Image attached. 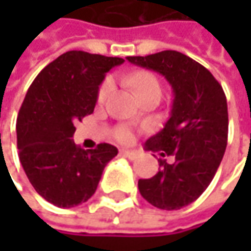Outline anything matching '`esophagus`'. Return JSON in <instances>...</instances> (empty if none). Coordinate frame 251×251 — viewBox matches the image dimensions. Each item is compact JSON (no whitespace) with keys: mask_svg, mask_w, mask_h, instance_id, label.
Here are the masks:
<instances>
[{"mask_svg":"<svg viewBox=\"0 0 251 251\" xmlns=\"http://www.w3.org/2000/svg\"><path fill=\"white\" fill-rule=\"evenodd\" d=\"M121 155L129 158V160H135L138 157V152L136 151H132V150H121Z\"/></svg>","mask_w":251,"mask_h":251,"instance_id":"34e87169","label":"esophagus"}]
</instances>
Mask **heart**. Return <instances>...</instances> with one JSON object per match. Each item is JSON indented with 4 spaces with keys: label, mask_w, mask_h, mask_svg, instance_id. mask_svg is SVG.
Masks as SVG:
<instances>
[{
    "label": "heart",
    "mask_w": 251,
    "mask_h": 251,
    "mask_svg": "<svg viewBox=\"0 0 251 251\" xmlns=\"http://www.w3.org/2000/svg\"><path fill=\"white\" fill-rule=\"evenodd\" d=\"M126 81L133 87L135 93L138 94V97H144L147 94H152V93H160L161 94V84L158 81V78L154 75L152 73L148 71H138L133 73L132 75L126 76ZM113 90V79L112 78H106L99 90V101H104L109 94ZM116 138L121 142H130L133 139V130L129 126H121L116 130Z\"/></svg>",
    "instance_id": "obj_1"
}]
</instances>
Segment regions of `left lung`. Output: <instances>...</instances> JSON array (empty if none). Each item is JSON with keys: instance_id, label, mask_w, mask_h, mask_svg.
<instances>
[{"instance_id": "left-lung-1", "label": "left lung", "mask_w": 251, "mask_h": 251, "mask_svg": "<svg viewBox=\"0 0 251 251\" xmlns=\"http://www.w3.org/2000/svg\"><path fill=\"white\" fill-rule=\"evenodd\" d=\"M126 59L164 75L173 88L170 119L145 142V150L161 155L158 173L139 178L138 189L158 209H180L206 190L224 157L228 139L226 93L203 65L177 50ZM164 156H173L174 161Z\"/></svg>"}]
</instances>
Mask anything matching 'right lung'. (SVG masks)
I'll list each match as a JSON object with an SVG mask.
<instances>
[{
    "label": "right lung",
    "instance_id": "right-lung-1",
    "mask_svg": "<svg viewBox=\"0 0 251 251\" xmlns=\"http://www.w3.org/2000/svg\"><path fill=\"white\" fill-rule=\"evenodd\" d=\"M122 58L70 50L46 65L27 90L17 118L20 163L34 190L59 208L87 202L118 148L81 150L75 124L94 112L106 73Z\"/></svg>",
    "mask_w": 251,
    "mask_h": 251
}]
</instances>
